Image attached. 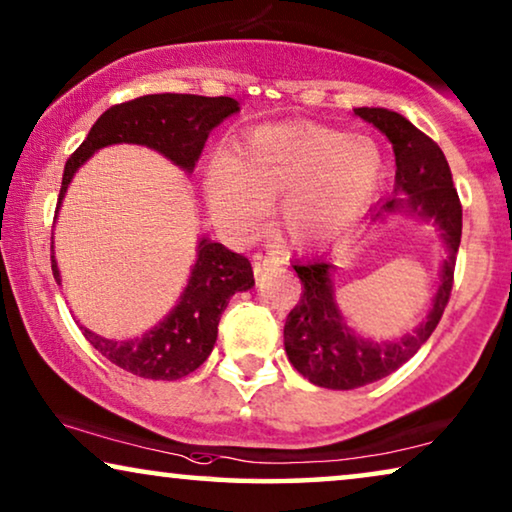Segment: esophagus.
Returning a JSON list of instances; mask_svg holds the SVG:
<instances>
[{
  "mask_svg": "<svg viewBox=\"0 0 512 512\" xmlns=\"http://www.w3.org/2000/svg\"><path fill=\"white\" fill-rule=\"evenodd\" d=\"M279 265H282V258L275 256V254H256L254 256V272H256V277H261L263 272H268V270L279 268Z\"/></svg>",
  "mask_w": 512,
  "mask_h": 512,
  "instance_id": "obj_1",
  "label": "esophagus"
}]
</instances>
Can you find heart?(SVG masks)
<instances>
[{"label": "heart", "mask_w": 512, "mask_h": 512, "mask_svg": "<svg viewBox=\"0 0 512 512\" xmlns=\"http://www.w3.org/2000/svg\"><path fill=\"white\" fill-rule=\"evenodd\" d=\"M380 144L324 125H272L251 132L240 153L221 151L205 172L209 212L235 235L261 233L282 200L293 242H314L366 212L382 181Z\"/></svg>", "instance_id": "heart-1"}]
</instances>
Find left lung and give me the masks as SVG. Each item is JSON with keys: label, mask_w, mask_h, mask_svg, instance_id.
<instances>
[{"label": "left lung", "mask_w": 512, "mask_h": 512, "mask_svg": "<svg viewBox=\"0 0 512 512\" xmlns=\"http://www.w3.org/2000/svg\"><path fill=\"white\" fill-rule=\"evenodd\" d=\"M354 114L373 123L394 146V191L370 209V226L403 214L431 223L440 233L447 256L440 263L438 289L426 317L396 340H370L356 333L335 300L333 258L293 265L303 282L300 303L284 324V349L291 366L324 389H356L394 373L431 338L454 282V263L461 242V202L440 146L417 130L408 118L382 107H359Z\"/></svg>", "instance_id": "left-lung-1"}]
</instances>
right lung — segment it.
Segmentation results:
<instances>
[{"label":"right lung","mask_w":512,"mask_h":512,"mask_svg":"<svg viewBox=\"0 0 512 512\" xmlns=\"http://www.w3.org/2000/svg\"><path fill=\"white\" fill-rule=\"evenodd\" d=\"M240 111L233 97L202 95H144L116 104L97 118L83 144L67 160L62 174L58 212L67 186L86 160L111 144H142L163 153L167 160L193 172L209 132ZM198 258L177 305L163 321L132 340L102 338L81 326L86 340L118 368L146 380H179L193 373L212 354L219 319L230 296L254 286L249 258L230 251L209 237H200ZM51 268L55 282L62 284L55 247L51 244Z\"/></svg>","instance_id":"obj_1"}]
</instances>
